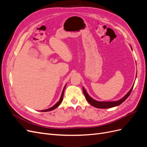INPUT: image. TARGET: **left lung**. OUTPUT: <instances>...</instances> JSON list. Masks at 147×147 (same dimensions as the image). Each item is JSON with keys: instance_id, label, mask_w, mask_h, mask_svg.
Returning <instances> with one entry per match:
<instances>
[{"instance_id": "left-lung-1", "label": "left lung", "mask_w": 147, "mask_h": 147, "mask_svg": "<svg viewBox=\"0 0 147 147\" xmlns=\"http://www.w3.org/2000/svg\"><path fill=\"white\" fill-rule=\"evenodd\" d=\"M131 49H132V48H131ZM133 87H134V85L132 86V87L131 88L130 91H129L126 94V96H124V97H123L122 99H121L119 100H117V101H112V102H99V101H97L94 99H93L92 98H91V97L88 95V94L86 92V90H84V88H83V91L84 95V97H85L86 99L91 105L94 106V107L98 108V109H109V108L113 107L118 106L121 104H122L123 102L130 95L132 89H133Z\"/></svg>"}]
</instances>
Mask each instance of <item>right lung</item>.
Masks as SVG:
<instances>
[{
	"label": "right lung",
	"instance_id": "right-lung-1",
	"mask_svg": "<svg viewBox=\"0 0 147 147\" xmlns=\"http://www.w3.org/2000/svg\"><path fill=\"white\" fill-rule=\"evenodd\" d=\"M65 86H66V84L65 85V86H64V89H63V92H62V94H61V97H60V99H59V100L57 102V103L55 105H53L52 107H51V108H50V109H46V110H41L40 112H48V111H51V110H54V109H55L56 108H57V107H58L61 104V102H62V101H63V95H64V90H65Z\"/></svg>",
	"mask_w": 147,
	"mask_h": 147
}]
</instances>
